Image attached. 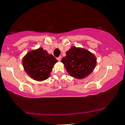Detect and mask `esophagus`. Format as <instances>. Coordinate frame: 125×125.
Wrapping results in <instances>:
<instances>
[{
    "mask_svg": "<svg viewBox=\"0 0 125 125\" xmlns=\"http://www.w3.org/2000/svg\"><path fill=\"white\" fill-rule=\"evenodd\" d=\"M61 58H62V57H61V56H59V57L57 58V60L59 61H60L61 60Z\"/></svg>",
    "mask_w": 125,
    "mask_h": 125,
    "instance_id": "obj_1",
    "label": "esophagus"
}]
</instances>
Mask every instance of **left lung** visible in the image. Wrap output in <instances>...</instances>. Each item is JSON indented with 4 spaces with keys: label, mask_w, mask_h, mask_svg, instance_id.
Masks as SVG:
<instances>
[{
    "label": "left lung",
    "mask_w": 125,
    "mask_h": 125,
    "mask_svg": "<svg viewBox=\"0 0 125 125\" xmlns=\"http://www.w3.org/2000/svg\"><path fill=\"white\" fill-rule=\"evenodd\" d=\"M62 62L72 77L83 79L91 74L97 64L94 54L83 48L72 47L63 57Z\"/></svg>",
    "instance_id": "1"
}]
</instances>
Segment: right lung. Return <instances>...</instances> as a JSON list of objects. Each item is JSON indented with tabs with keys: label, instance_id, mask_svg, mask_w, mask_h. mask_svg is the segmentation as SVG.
<instances>
[{
	"label": "right lung",
	"instance_id": "right-lung-1",
	"mask_svg": "<svg viewBox=\"0 0 125 125\" xmlns=\"http://www.w3.org/2000/svg\"><path fill=\"white\" fill-rule=\"evenodd\" d=\"M57 62L54 56L49 54L42 48L30 51L22 60L25 72L31 78L37 81L48 79Z\"/></svg>",
	"mask_w": 125,
	"mask_h": 125
}]
</instances>
